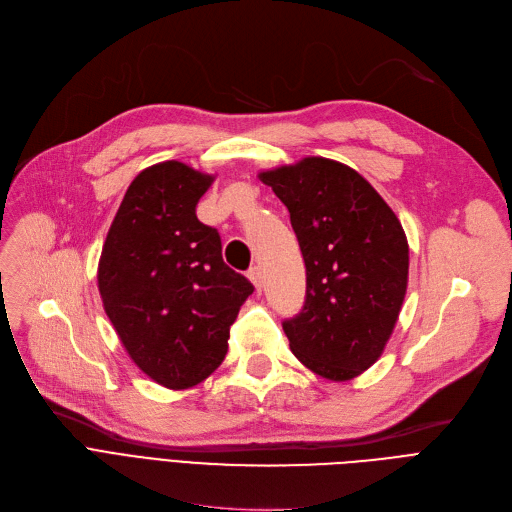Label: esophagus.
<instances>
[{"label":"esophagus","mask_w":512,"mask_h":512,"mask_svg":"<svg viewBox=\"0 0 512 512\" xmlns=\"http://www.w3.org/2000/svg\"><path fill=\"white\" fill-rule=\"evenodd\" d=\"M248 277H250V281L254 283V287H256V291H262V271L258 269V266H254V269H250V273H248Z\"/></svg>","instance_id":"34e87169"}]
</instances>
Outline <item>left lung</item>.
I'll use <instances>...</instances> for the list:
<instances>
[{
	"mask_svg": "<svg viewBox=\"0 0 512 512\" xmlns=\"http://www.w3.org/2000/svg\"><path fill=\"white\" fill-rule=\"evenodd\" d=\"M306 264V302L283 323L294 356L329 381L367 371L392 337L408 285L394 210L354 168L321 156L264 170Z\"/></svg>",
	"mask_w": 512,
	"mask_h": 512,
	"instance_id": "obj_1",
	"label": "left lung"
}]
</instances>
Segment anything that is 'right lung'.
<instances>
[{
    "label": "right lung",
    "mask_w": 512,
    "mask_h": 512,
    "mask_svg": "<svg viewBox=\"0 0 512 512\" xmlns=\"http://www.w3.org/2000/svg\"><path fill=\"white\" fill-rule=\"evenodd\" d=\"M214 177L179 160L133 179L97 264V287L137 367L168 389L202 383L225 360L229 329L254 285L223 260L196 206Z\"/></svg>",
    "instance_id": "obj_1"
}]
</instances>
